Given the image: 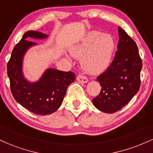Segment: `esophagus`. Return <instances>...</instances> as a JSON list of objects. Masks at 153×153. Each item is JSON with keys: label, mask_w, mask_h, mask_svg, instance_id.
<instances>
[{"label": "esophagus", "mask_w": 153, "mask_h": 153, "mask_svg": "<svg viewBox=\"0 0 153 153\" xmlns=\"http://www.w3.org/2000/svg\"><path fill=\"white\" fill-rule=\"evenodd\" d=\"M77 80L80 82H83V83H85V82H88V79L85 76H83V75H78L77 77Z\"/></svg>", "instance_id": "esophagus-1"}]
</instances>
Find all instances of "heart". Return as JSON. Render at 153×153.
I'll use <instances>...</instances> for the list:
<instances>
[{
    "instance_id": "b5f03b06",
    "label": "heart",
    "mask_w": 153,
    "mask_h": 153,
    "mask_svg": "<svg viewBox=\"0 0 153 153\" xmlns=\"http://www.w3.org/2000/svg\"><path fill=\"white\" fill-rule=\"evenodd\" d=\"M114 39L109 34L101 35L99 31H91L78 45L71 48V54L82 58L84 71L91 74H99L108 68L114 51Z\"/></svg>"
}]
</instances>
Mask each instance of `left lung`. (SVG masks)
Masks as SVG:
<instances>
[{"mask_svg":"<svg viewBox=\"0 0 153 153\" xmlns=\"http://www.w3.org/2000/svg\"><path fill=\"white\" fill-rule=\"evenodd\" d=\"M117 51L111 65L98 76L101 90L93 99L98 109L112 114L122 109L140 90L142 59L136 43L120 26Z\"/></svg>","mask_w":153,"mask_h":153,"instance_id":"left-lung-1","label":"left lung"}]
</instances>
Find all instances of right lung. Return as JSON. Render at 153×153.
Here are the masks:
<instances>
[{"label": "right lung", "instance_id": "add662e5", "mask_svg": "<svg viewBox=\"0 0 153 153\" xmlns=\"http://www.w3.org/2000/svg\"><path fill=\"white\" fill-rule=\"evenodd\" d=\"M47 35L36 31H26L13 48L7 65V73L10 80L12 95L23 107L39 115L50 114L62 104L68 86L75 81L73 72L47 69L36 82H30L22 72L23 58L29 47L36 43L27 38L45 39Z\"/></svg>", "mask_w": 153, "mask_h": 153}]
</instances>
